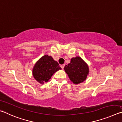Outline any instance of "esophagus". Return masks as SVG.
Listing matches in <instances>:
<instances>
[{"instance_id": "esophagus-1", "label": "esophagus", "mask_w": 122, "mask_h": 122, "mask_svg": "<svg viewBox=\"0 0 122 122\" xmlns=\"http://www.w3.org/2000/svg\"><path fill=\"white\" fill-rule=\"evenodd\" d=\"M65 65H64V64H63V65H61V68L62 69H63V68H64V67H65Z\"/></svg>"}]
</instances>
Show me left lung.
Here are the masks:
<instances>
[{"label": "left lung", "mask_w": 122, "mask_h": 122, "mask_svg": "<svg viewBox=\"0 0 122 122\" xmlns=\"http://www.w3.org/2000/svg\"><path fill=\"white\" fill-rule=\"evenodd\" d=\"M66 73L74 84H78L86 79L89 68L81 57L77 56L71 59V63L64 67Z\"/></svg>", "instance_id": "8db88e82"}]
</instances>
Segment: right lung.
I'll return each mask as SVG.
<instances>
[{
    "mask_svg": "<svg viewBox=\"0 0 122 122\" xmlns=\"http://www.w3.org/2000/svg\"><path fill=\"white\" fill-rule=\"evenodd\" d=\"M61 69L59 64L54 60L52 57L44 55L35 65L33 75L37 81L42 84L48 82L53 74Z\"/></svg>",
    "mask_w": 122,
    "mask_h": 122,
    "instance_id": "right-lung-1",
    "label": "right lung"
}]
</instances>
